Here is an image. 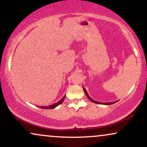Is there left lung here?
Instances as JSON below:
<instances>
[{"label": "left lung", "instance_id": "1", "mask_svg": "<svg viewBox=\"0 0 147 147\" xmlns=\"http://www.w3.org/2000/svg\"><path fill=\"white\" fill-rule=\"evenodd\" d=\"M83 89H84V92H85V94H86V95L87 96V97L88 98V99H89L90 100H91V102H94V103H96V104H100V103H99V102H96V101H95V100H94L93 99H92V98H91L90 97V96L88 95V92H87V91H86V90L85 89V88L84 87V86H83ZM116 102H109V103H105V104H102H102H104V105H110V104H114Z\"/></svg>", "mask_w": 147, "mask_h": 147}]
</instances>
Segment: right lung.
<instances>
[{
	"mask_svg": "<svg viewBox=\"0 0 147 147\" xmlns=\"http://www.w3.org/2000/svg\"><path fill=\"white\" fill-rule=\"evenodd\" d=\"M65 95L61 99L59 100V101H58L57 103H55V104H52V105H50V106H45V107H41V108H44V109H53V108H56L57 106H59V104H61L62 102H63L64 99H65Z\"/></svg>",
	"mask_w": 147,
	"mask_h": 147,
	"instance_id": "1",
	"label": "right lung"
}]
</instances>
